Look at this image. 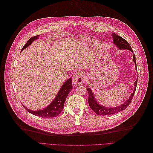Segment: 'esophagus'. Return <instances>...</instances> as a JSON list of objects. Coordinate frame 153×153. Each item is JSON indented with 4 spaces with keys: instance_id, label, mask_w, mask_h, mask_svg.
<instances>
[{
    "instance_id": "obj_1",
    "label": "esophagus",
    "mask_w": 153,
    "mask_h": 153,
    "mask_svg": "<svg viewBox=\"0 0 153 153\" xmlns=\"http://www.w3.org/2000/svg\"><path fill=\"white\" fill-rule=\"evenodd\" d=\"M85 80V77L84 74L82 72H78L76 73L73 76V83L75 85H80Z\"/></svg>"
}]
</instances>
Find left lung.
I'll list each match as a JSON object with an SVG mask.
<instances>
[{"label":"left lung","mask_w":153,"mask_h":153,"mask_svg":"<svg viewBox=\"0 0 153 153\" xmlns=\"http://www.w3.org/2000/svg\"><path fill=\"white\" fill-rule=\"evenodd\" d=\"M112 35V38H113V43L116 46V47L120 49V50H130L131 52H133V50L131 47V46L129 45L128 41L123 39L122 37L117 35L116 34L113 33ZM133 61L135 63V68L137 69V64H136V60H135V55L133 53ZM137 79L134 83V85H135V88H134V91L132 92L131 96H129V99L126 101V102L120 105L119 106H116V107H106V106H103L99 104L98 102H97L96 100L94 94L92 93V91L90 88H87L88 93H89V98H88V103H89V106L94 111V112L99 115H112L119 113L121 111L126 109L128 106L131 103V100L133 99V97L135 94V92L136 90L137 84Z\"/></svg>","instance_id":"obj_1"}]
</instances>
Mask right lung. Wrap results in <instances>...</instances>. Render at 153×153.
<instances>
[{
  "instance_id": "right-lung-1",
  "label": "right lung",
  "mask_w": 153,
  "mask_h": 153,
  "mask_svg": "<svg viewBox=\"0 0 153 153\" xmlns=\"http://www.w3.org/2000/svg\"><path fill=\"white\" fill-rule=\"evenodd\" d=\"M39 36V35H38L33 36L32 38H30L26 43V44L24 45V47L22 48V51L25 48H27V47H29L35 39H38ZM72 88L73 86L71 78H69V79L67 80L66 82L64 83L62 86L61 87V89L59 91L56 97H55V99L52 101V102L48 106H46V107L43 110L33 111L26 108L24 105H23V106H24L29 113L36 115V116L41 117L43 118H52L57 117L62 110L64 108V102H65L67 96L69 93V92L72 89Z\"/></svg>"
}]
</instances>
